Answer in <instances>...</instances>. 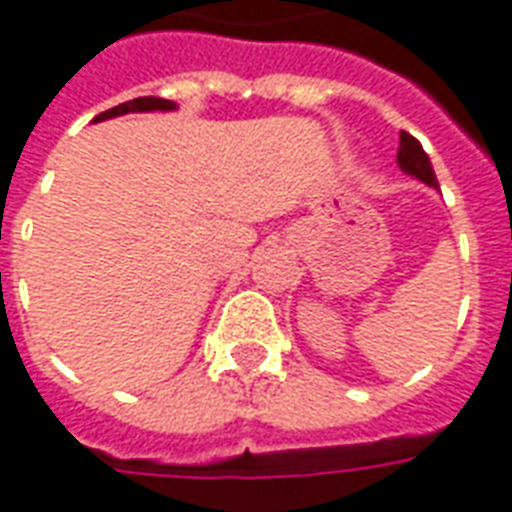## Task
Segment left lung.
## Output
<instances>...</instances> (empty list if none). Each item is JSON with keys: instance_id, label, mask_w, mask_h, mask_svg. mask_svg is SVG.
<instances>
[{"instance_id": "1", "label": "left lung", "mask_w": 512, "mask_h": 512, "mask_svg": "<svg viewBox=\"0 0 512 512\" xmlns=\"http://www.w3.org/2000/svg\"><path fill=\"white\" fill-rule=\"evenodd\" d=\"M397 164H400V169H403V172L414 175V178H419L422 183H428V186H439V183H436V172H433V167H430L428 153H425L417 139H414L411 134H406V131L400 134Z\"/></svg>"}]
</instances>
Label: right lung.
Wrapping results in <instances>:
<instances>
[{
  "label": "right lung",
  "mask_w": 512,
  "mask_h": 512,
  "mask_svg": "<svg viewBox=\"0 0 512 512\" xmlns=\"http://www.w3.org/2000/svg\"><path fill=\"white\" fill-rule=\"evenodd\" d=\"M175 109L172 101H164V98H153V95H145V98H134V101H126V104L115 106L109 112H101L95 120H106V117H117V115H128V112H169Z\"/></svg>",
  "instance_id": "right-lung-1"
}]
</instances>
